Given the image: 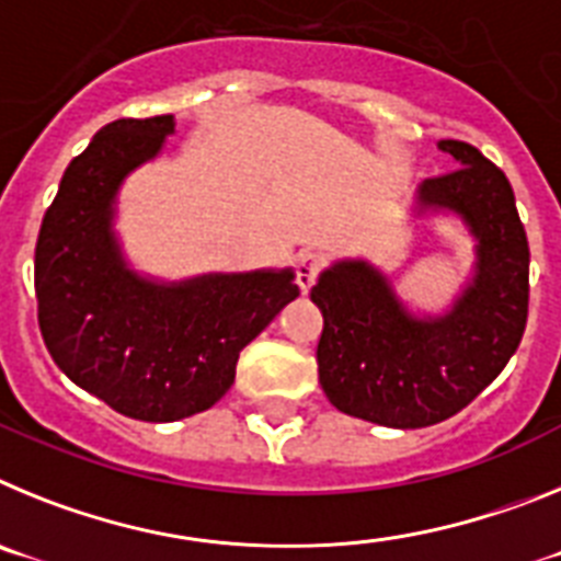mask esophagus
I'll list each match as a JSON object with an SVG mask.
<instances>
[{
    "label": "esophagus",
    "mask_w": 561,
    "mask_h": 561,
    "mask_svg": "<svg viewBox=\"0 0 561 561\" xmlns=\"http://www.w3.org/2000/svg\"><path fill=\"white\" fill-rule=\"evenodd\" d=\"M320 270H323V257L317 255V252H304V255H300V261H297V286H300L304 295H309Z\"/></svg>",
    "instance_id": "34e87169"
}]
</instances>
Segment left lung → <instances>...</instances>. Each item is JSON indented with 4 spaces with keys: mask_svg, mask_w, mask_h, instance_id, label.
<instances>
[{
    "mask_svg": "<svg viewBox=\"0 0 561 561\" xmlns=\"http://www.w3.org/2000/svg\"><path fill=\"white\" fill-rule=\"evenodd\" d=\"M455 171L424 180L415 213H453L474 238V272L449 311L419 317L374 264L351 257L320 275L317 370L342 413L419 430L453 419L483 393L523 340L528 320V238L514 191L469 142L440 140Z\"/></svg>",
    "mask_w": 561,
    "mask_h": 561,
    "instance_id": "8db88e82",
    "label": "left lung"
}]
</instances>
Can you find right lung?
Segmentation results:
<instances>
[{"instance_id":"obj_1","label":"right lung","mask_w":561,"mask_h":561,"mask_svg":"<svg viewBox=\"0 0 561 561\" xmlns=\"http://www.w3.org/2000/svg\"><path fill=\"white\" fill-rule=\"evenodd\" d=\"M173 114L123 117L64 171L36 241L44 345L78 388L137 421L213 408L236 381L238 354L300 289L291 270L210 272L176 284L128 266L114 236L123 180L153 160Z\"/></svg>"}]
</instances>
